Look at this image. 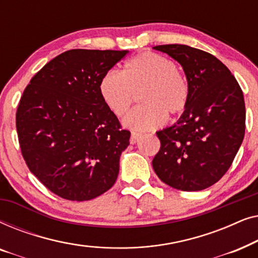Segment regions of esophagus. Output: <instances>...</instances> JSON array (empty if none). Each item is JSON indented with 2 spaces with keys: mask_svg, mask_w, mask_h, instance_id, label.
<instances>
[{
  "mask_svg": "<svg viewBox=\"0 0 258 258\" xmlns=\"http://www.w3.org/2000/svg\"><path fill=\"white\" fill-rule=\"evenodd\" d=\"M141 137V134L140 133H136V132H133L132 133V137H130V143L134 144L137 142V140H139Z\"/></svg>",
  "mask_w": 258,
  "mask_h": 258,
  "instance_id": "34e87169",
  "label": "esophagus"
}]
</instances>
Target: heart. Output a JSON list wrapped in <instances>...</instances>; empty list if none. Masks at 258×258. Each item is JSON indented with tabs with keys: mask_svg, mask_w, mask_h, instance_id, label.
Here are the masks:
<instances>
[{
	"mask_svg": "<svg viewBox=\"0 0 258 258\" xmlns=\"http://www.w3.org/2000/svg\"><path fill=\"white\" fill-rule=\"evenodd\" d=\"M100 94L117 117L124 116L141 95L142 105L130 112L124 124L146 132L163 125L167 114L176 116L185 110L190 87L174 61L157 52L143 51L128 59L121 74H105L100 81Z\"/></svg>",
	"mask_w": 258,
	"mask_h": 258,
	"instance_id": "heart-1",
	"label": "heart"
}]
</instances>
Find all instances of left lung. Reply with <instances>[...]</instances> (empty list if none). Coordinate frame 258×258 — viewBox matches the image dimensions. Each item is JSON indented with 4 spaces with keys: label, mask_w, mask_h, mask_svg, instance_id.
I'll return each instance as SVG.
<instances>
[{
    "label": "left lung",
    "mask_w": 258,
    "mask_h": 258,
    "mask_svg": "<svg viewBox=\"0 0 258 258\" xmlns=\"http://www.w3.org/2000/svg\"><path fill=\"white\" fill-rule=\"evenodd\" d=\"M183 67L188 107L172 126L157 132L161 147L153 168L165 184L183 191L213 185L228 171L245 132L241 87L220 59L185 44L154 47Z\"/></svg>",
    "instance_id": "1"
}]
</instances>
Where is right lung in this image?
<instances>
[{"label": "right lung", "mask_w": 258, "mask_h": 258, "mask_svg": "<svg viewBox=\"0 0 258 258\" xmlns=\"http://www.w3.org/2000/svg\"><path fill=\"white\" fill-rule=\"evenodd\" d=\"M126 52H62L35 74L21 96V153L38 181L62 199L93 200L117 178L130 132L102 100L100 81Z\"/></svg>", "instance_id": "1"}]
</instances>
